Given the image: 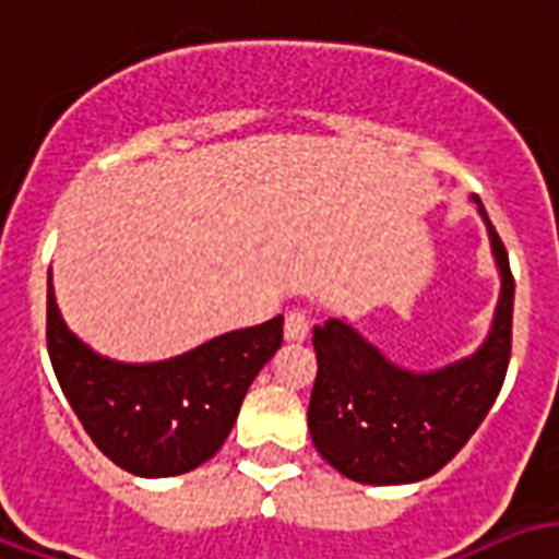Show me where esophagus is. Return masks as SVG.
<instances>
[{"mask_svg": "<svg viewBox=\"0 0 559 559\" xmlns=\"http://www.w3.org/2000/svg\"><path fill=\"white\" fill-rule=\"evenodd\" d=\"M309 330H312V324H309V314L304 309H292L285 314V338L288 342H306Z\"/></svg>", "mask_w": 559, "mask_h": 559, "instance_id": "esophagus-1", "label": "esophagus"}]
</instances>
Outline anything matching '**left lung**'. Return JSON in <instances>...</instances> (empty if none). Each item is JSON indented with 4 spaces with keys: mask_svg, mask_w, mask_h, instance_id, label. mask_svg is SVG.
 I'll return each mask as SVG.
<instances>
[{
    "mask_svg": "<svg viewBox=\"0 0 559 559\" xmlns=\"http://www.w3.org/2000/svg\"><path fill=\"white\" fill-rule=\"evenodd\" d=\"M501 295L484 344L433 371H409L385 359L344 318L314 326L318 377L309 433L318 454L356 484L397 486L436 474L460 454L501 392L513 338L515 283L510 259L480 197Z\"/></svg>",
    "mask_w": 559,
    "mask_h": 559,
    "instance_id": "obj_1",
    "label": "left lung"
}]
</instances>
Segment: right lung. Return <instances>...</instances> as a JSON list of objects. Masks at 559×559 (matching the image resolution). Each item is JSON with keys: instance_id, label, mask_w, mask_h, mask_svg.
<instances>
[{"instance_id": "obj_1", "label": "right lung", "mask_w": 559, "mask_h": 559, "mask_svg": "<svg viewBox=\"0 0 559 559\" xmlns=\"http://www.w3.org/2000/svg\"><path fill=\"white\" fill-rule=\"evenodd\" d=\"M280 344L283 314L162 362H117L70 333L52 274L46 280V347L58 385L96 448L138 477H174L212 460Z\"/></svg>"}]
</instances>
